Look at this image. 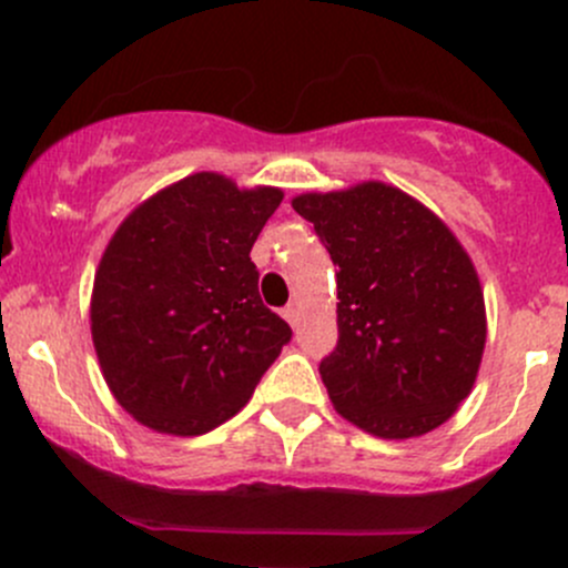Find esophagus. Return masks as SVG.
I'll list each match as a JSON object with an SVG mask.
<instances>
[{
  "label": "esophagus",
  "mask_w": 568,
  "mask_h": 568,
  "mask_svg": "<svg viewBox=\"0 0 568 568\" xmlns=\"http://www.w3.org/2000/svg\"><path fill=\"white\" fill-rule=\"evenodd\" d=\"M283 318L288 321L291 326H296V324H300V307H296V304H288V307L283 310Z\"/></svg>",
  "instance_id": "34e87169"
}]
</instances>
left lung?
Here are the masks:
<instances>
[{"instance_id":"1","label":"left lung","mask_w":568,"mask_h":568,"mask_svg":"<svg viewBox=\"0 0 568 568\" xmlns=\"http://www.w3.org/2000/svg\"><path fill=\"white\" fill-rule=\"evenodd\" d=\"M337 266V348L321 362L334 408L378 438L444 425L474 389L485 294L427 206L384 182L296 195Z\"/></svg>"}]
</instances>
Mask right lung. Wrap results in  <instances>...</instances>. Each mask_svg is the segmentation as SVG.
<instances>
[{"label": "right lung", "mask_w": 568, "mask_h": 568, "mask_svg": "<svg viewBox=\"0 0 568 568\" xmlns=\"http://www.w3.org/2000/svg\"><path fill=\"white\" fill-rule=\"evenodd\" d=\"M283 201L193 174L160 190L111 236L92 291V343L128 414L201 435L247 405L291 326L261 302L255 239Z\"/></svg>", "instance_id": "obj_1"}]
</instances>
